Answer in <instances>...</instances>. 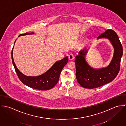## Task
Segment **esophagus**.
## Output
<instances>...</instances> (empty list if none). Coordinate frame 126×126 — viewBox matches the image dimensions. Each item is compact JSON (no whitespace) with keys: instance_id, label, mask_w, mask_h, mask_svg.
Instances as JSON below:
<instances>
[{"instance_id":"obj_1","label":"esophagus","mask_w":126,"mask_h":126,"mask_svg":"<svg viewBox=\"0 0 126 126\" xmlns=\"http://www.w3.org/2000/svg\"><path fill=\"white\" fill-rule=\"evenodd\" d=\"M74 57L72 54H70L68 56V59L69 61H73L74 60Z\"/></svg>"}]
</instances>
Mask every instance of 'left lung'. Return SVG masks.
<instances>
[{"mask_svg": "<svg viewBox=\"0 0 126 126\" xmlns=\"http://www.w3.org/2000/svg\"><path fill=\"white\" fill-rule=\"evenodd\" d=\"M109 39L114 49L112 59L106 67L95 69L86 63L85 56L87 50L85 48L76 56V77L81 86L86 88H94L112 81L118 75L120 68V62L123 55V47L117 34L112 30H107L101 34L97 39Z\"/></svg>", "mask_w": 126, "mask_h": 126, "instance_id": "8db88e82", "label": "left lung"}]
</instances>
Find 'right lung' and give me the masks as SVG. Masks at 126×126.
I'll use <instances>...</instances> for the list:
<instances>
[{"label": "right lung", "mask_w": 126, "mask_h": 126, "mask_svg": "<svg viewBox=\"0 0 126 126\" xmlns=\"http://www.w3.org/2000/svg\"><path fill=\"white\" fill-rule=\"evenodd\" d=\"M34 34V33H26L19 35L18 37L27 35H32ZM13 48L11 53L13 64L18 78L23 84L31 88L41 90H49L54 87L57 84L59 81L61 72L63 67L68 62V58L67 56L56 62L48 71L42 75L35 77L27 76L20 72L16 65L13 56Z\"/></svg>", "instance_id": "right-lung-1"}]
</instances>
